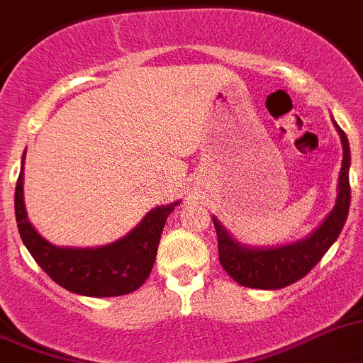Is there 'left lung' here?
Segmentation results:
<instances>
[{
  "label": "left lung",
  "mask_w": 363,
  "mask_h": 363,
  "mask_svg": "<svg viewBox=\"0 0 363 363\" xmlns=\"http://www.w3.org/2000/svg\"><path fill=\"white\" fill-rule=\"evenodd\" d=\"M343 147L342 170L337 176V196L330 213L323 218L308 237L290 244L272 247H255L238 242L228 229L213 216V224L218 237V259L231 277L240 286L279 290L305 277L321 261L336 238L342 233L349 206H351V185H349V167L351 150L347 135L334 121Z\"/></svg>",
  "instance_id": "left-lung-1"
}]
</instances>
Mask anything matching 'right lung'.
Listing matches in <instances>:
<instances>
[{"label":"right lung","mask_w":363,"mask_h":363,"mask_svg":"<svg viewBox=\"0 0 363 363\" xmlns=\"http://www.w3.org/2000/svg\"><path fill=\"white\" fill-rule=\"evenodd\" d=\"M23 161L14 193V211L20 237L49 277L62 288L88 297H113L134 292L147 281L156 261L157 244L167 216L179 202L157 206L119 240L97 247H60L33 228L23 200Z\"/></svg>","instance_id":"right-lung-1"}]
</instances>
